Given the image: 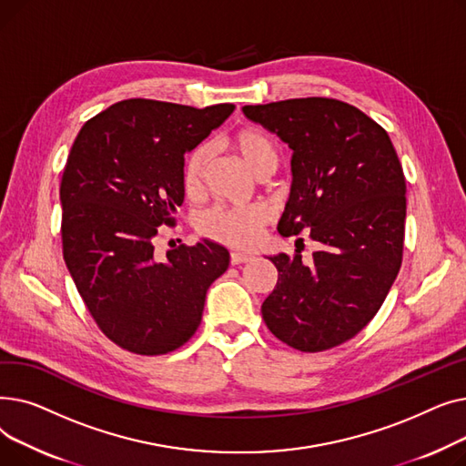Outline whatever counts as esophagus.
<instances>
[{
    "instance_id": "esophagus-1",
    "label": "esophagus",
    "mask_w": 466,
    "mask_h": 466,
    "mask_svg": "<svg viewBox=\"0 0 466 466\" xmlns=\"http://www.w3.org/2000/svg\"><path fill=\"white\" fill-rule=\"evenodd\" d=\"M255 257L248 253H230V262L232 264H243V262H251Z\"/></svg>"
}]
</instances>
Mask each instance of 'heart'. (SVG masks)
Wrapping results in <instances>:
<instances>
[{"mask_svg":"<svg viewBox=\"0 0 466 466\" xmlns=\"http://www.w3.org/2000/svg\"><path fill=\"white\" fill-rule=\"evenodd\" d=\"M225 147L232 151L257 179L272 176L279 166L278 145L255 128H241L225 137ZM208 151L196 149L187 158L183 171V187L188 196L200 194L206 179ZM266 225V215L260 209H230L215 208L206 211L198 220L202 236L225 243L228 248H251L258 241Z\"/></svg>","mask_w":466,"mask_h":466,"instance_id":"1","label":"heart"}]
</instances>
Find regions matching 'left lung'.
<instances>
[{
	"label": "left lung",
	"mask_w": 466,
	"mask_h": 466,
	"mask_svg": "<svg viewBox=\"0 0 466 466\" xmlns=\"http://www.w3.org/2000/svg\"><path fill=\"white\" fill-rule=\"evenodd\" d=\"M241 111L292 149L279 234L308 232L319 243L309 266L300 251L268 257L278 268V283L262 302V319L299 351L336 348L372 321L400 270L406 218L400 160L378 122L330 97Z\"/></svg>",
	"instance_id": "8db88e82"
}]
</instances>
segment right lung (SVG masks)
<instances>
[{
  "mask_svg": "<svg viewBox=\"0 0 466 466\" xmlns=\"http://www.w3.org/2000/svg\"><path fill=\"white\" fill-rule=\"evenodd\" d=\"M234 109L134 97L90 118L71 147L60 185L64 260L94 321L122 350L181 348L202 321L209 285L227 272L230 255L211 239L158 257L155 238L183 204L185 153Z\"/></svg>",
  "mask_w": 466,
  "mask_h": 466,
  "instance_id": "1",
  "label": "right lung"
}]
</instances>
